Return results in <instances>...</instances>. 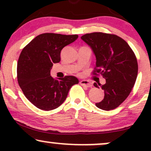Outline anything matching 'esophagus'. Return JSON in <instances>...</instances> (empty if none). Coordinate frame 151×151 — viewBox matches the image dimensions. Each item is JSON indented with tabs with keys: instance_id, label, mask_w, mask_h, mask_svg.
<instances>
[{
	"instance_id": "obj_1",
	"label": "esophagus",
	"mask_w": 151,
	"mask_h": 151,
	"mask_svg": "<svg viewBox=\"0 0 151 151\" xmlns=\"http://www.w3.org/2000/svg\"><path fill=\"white\" fill-rule=\"evenodd\" d=\"M79 83H80L81 85L86 86V87H91V86H92L91 83H90L89 81L87 80H81Z\"/></svg>"
}]
</instances>
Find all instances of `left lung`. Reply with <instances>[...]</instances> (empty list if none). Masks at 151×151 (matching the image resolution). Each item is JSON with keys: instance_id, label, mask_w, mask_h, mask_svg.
Masks as SVG:
<instances>
[{"instance_id": "8db88e82", "label": "left lung", "mask_w": 151, "mask_h": 151, "mask_svg": "<svg viewBox=\"0 0 151 151\" xmlns=\"http://www.w3.org/2000/svg\"><path fill=\"white\" fill-rule=\"evenodd\" d=\"M81 39L92 49L96 62L92 74H101L106 83L93 86L104 91V98L96 104L109 111L117 108L131 93L138 75V62L134 52L124 39L113 34L92 32Z\"/></svg>"}]
</instances>
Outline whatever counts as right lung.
<instances>
[{
  "label": "right lung",
  "mask_w": 151,
  "mask_h": 151,
  "mask_svg": "<svg viewBox=\"0 0 151 151\" xmlns=\"http://www.w3.org/2000/svg\"><path fill=\"white\" fill-rule=\"evenodd\" d=\"M77 38V35L43 33L22 49L17 78L25 97L37 108L44 111L57 109L65 101L70 88L79 83L74 76L58 79L50 76L53 64L61 60V50Z\"/></svg>",
  "instance_id": "obj_1"
}]
</instances>
